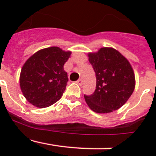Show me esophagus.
Here are the masks:
<instances>
[{
    "label": "esophagus",
    "instance_id": "obj_1",
    "mask_svg": "<svg viewBox=\"0 0 156 156\" xmlns=\"http://www.w3.org/2000/svg\"><path fill=\"white\" fill-rule=\"evenodd\" d=\"M76 83L80 85V86H81V85L83 84V80L81 79H80V80H78L76 81Z\"/></svg>",
    "mask_w": 156,
    "mask_h": 156
}]
</instances>
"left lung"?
<instances>
[{"mask_svg": "<svg viewBox=\"0 0 156 156\" xmlns=\"http://www.w3.org/2000/svg\"><path fill=\"white\" fill-rule=\"evenodd\" d=\"M89 62L96 75V89L84 95L89 108L97 113H108L122 107L131 96L135 76L124 56L112 48L89 53Z\"/></svg>", "mask_w": 156, "mask_h": 156, "instance_id": "left-lung-1", "label": "left lung"}]
</instances>
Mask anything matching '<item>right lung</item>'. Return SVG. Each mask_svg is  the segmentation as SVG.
Listing matches in <instances>:
<instances>
[{"label":"right lung","mask_w":156,"mask_h":156,"mask_svg":"<svg viewBox=\"0 0 156 156\" xmlns=\"http://www.w3.org/2000/svg\"><path fill=\"white\" fill-rule=\"evenodd\" d=\"M70 55L71 51L51 47L38 51L25 62L19 83L29 102L46 108L61 98L69 80L64 64Z\"/></svg>","instance_id":"1"}]
</instances>
